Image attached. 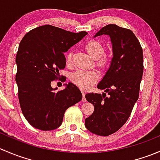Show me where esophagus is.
Listing matches in <instances>:
<instances>
[{
	"mask_svg": "<svg viewBox=\"0 0 160 160\" xmlns=\"http://www.w3.org/2000/svg\"><path fill=\"white\" fill-rule=\"evenodd\" d=\"M82 94H83V98H82V101L83 102H86V98H85V95H86V92L84 91V90H82Z\"/></svg>",
	"mask_w": 160,
	"mask_h": 160,
	"instance_id": "obj_1",
	"label": "esophagus"
}]
</instances>
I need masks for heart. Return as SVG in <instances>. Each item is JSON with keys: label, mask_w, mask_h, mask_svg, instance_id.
Wrapping results in <instances>:
<instances>
[{"label": "heart", "mask_w": 160, "mask_h": 160, "mask_svg": "<svg viewBox=\"0 0 160 160\" xmlns=\"http://www.w3.org/2000/svg\"><path fill=\"white\" fill-rule=\"evenodd\" d=\"M85 49L88 54L97 60V65L100 67H104L108 64V59L104 54V47L100 42L90 40L85 44ZM72 52H70L67 55V62L70 63L72 61ZM71 80L81 88H90L98 79V75L93 70H77L71 74Z\"/></svg>", "instance_id": "heart-1"}]
</instances>
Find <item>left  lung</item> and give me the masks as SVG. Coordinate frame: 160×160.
<instances>
[{"mask_svg":"<svg viewBox=\"0 0 160 160\" xmlns=\"http://www.w3.org/2000/svg\"><path fill=\"white\" fill-rule=\"evenodd\" d=\"M110 36L113 57L105 75L98 84L104 93H89L87 101L93 104V113L85 119L90 132L108 136L122 128L138 101L143 74V53L132 31L110 24L93 37Z\"/></svg>","mask_w":160,"mask_h":160,"instance_id":"obj_1","label":"left lung"}]
</instances>
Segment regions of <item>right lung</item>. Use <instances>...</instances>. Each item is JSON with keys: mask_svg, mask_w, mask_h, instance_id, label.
I'll list each match as a JSON object with an SVG mask.
<instances>
[{"mask_svg": "<svg viewBox=\"0 0 160 160\" xmlns=\"http://www.w3.org/2000/svg\"><path fill=\"white\" fill-rule=\"evenodd\" d=\"M87 32H69L49 25L29 31L19 44L16 55V83L21 108L28 123L42 131L54 130L64 113L82 99L73 83L57 91L51 82L66 67L64 52L80 42Z\"/></svg>", "mask_w": 160, "mask_h": 160, "instance_id": "right-lung-1", "label": "right lung"}]
</instances>
